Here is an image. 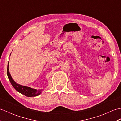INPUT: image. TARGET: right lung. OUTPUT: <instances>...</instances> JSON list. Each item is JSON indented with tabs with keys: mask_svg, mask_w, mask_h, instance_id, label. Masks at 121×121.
<instances>
[{
	"mask_svg": "<svg viewBox=\"0 0 121 121\" xmlns=\"http://www.w3.org/2000/svg\"><path fill=\"white\" fill-rule=\"evenodd\" d=\"M7 76H8L9 79L10 80V82H11L12 86H13V88L15 89L18 91L19 92L22 93V94L28 97H35V96L39 95H40L41 93L42 90H36L34 89L31 88H30L28 87H26V86H21L19 84L17 83L15 81H14L11 77V76L10 74L9 71V62L8 64V67H7Z\"/></svg>",
	"mask_w": 121,
	"mask_h": 121,
	"instance_id": "right-lung-1",
	"label": "right lung"
}]
</instances>
